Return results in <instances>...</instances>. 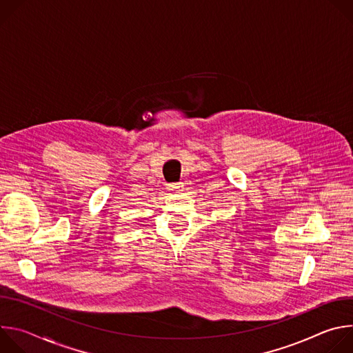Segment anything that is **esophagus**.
Masks as SVG:
<instances>
[{
	"instance_id": "obj_1",
	"label": "esophagus",
	"mask_w": 353,
	"mask_h": 353,
	"mask_svg": "<svg viewBox=\"0 0 353 353\" xmlns=\"http://www.w3.org/2000/svg\"><path fill=\"white\" fill-rule=\"evenodd\" d=\"M168 190H170V191H180V190H183V184H181V183H174V184H169Z\"/></svg>"
}]
</instances>
